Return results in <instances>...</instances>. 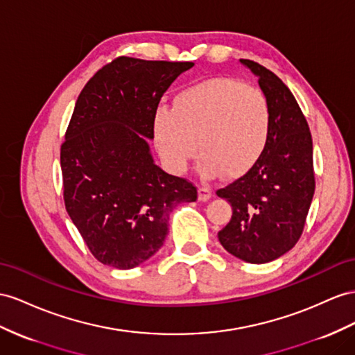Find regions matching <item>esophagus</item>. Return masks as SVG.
I'll use <instances>...</instances> for the list:
<instances>
[{
    "label": "esophagus",
    "instance_id": "1",
    "mask_svg": "<svg viewBox=\"0 0 355 355\" xmlns=\"http://www.w3.org/2000/svg\"><path fill=\"white\" fill-rule=\"evenodd\" d=\"M211 195H213L211 189H207V187H199V189H198V199H199V201H201V202L208 201V199L211 198Z\"/></svg>",
    "mask_w": 355,
    "mask_h": 355
}]
</instances>
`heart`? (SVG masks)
<instances>
[{"instance_id":"heart-1","label":"heart","mask_w":355,"mask_h":355,"mask_svg":"<svg viewBox=\"0 0 355 355\" xmlns=\"http://www.w3.org/2000/svg\"><path fill=\"white\" fill-rule=\"evenodd\" d=\"M272 127L264 91L239 79L214 78L181 89L172 107L153 115L151 138L172 174H184L199 151L205 178H240L264 154Z\"/></svg>"}]
</instances>
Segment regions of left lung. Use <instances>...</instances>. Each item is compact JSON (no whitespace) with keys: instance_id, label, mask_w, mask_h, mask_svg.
I'll return each instance as SVG.
<instances>
[{"instance_id":"1","label":"left lung","mask_w":355,"mask_h":355,"mask_svg":"<svg viewBox=\"0 0 355 355\" xmlns=\"http://www.w3.org/2000/svg\"><path fill=\"white\" fill-rule=\"evenodd\" d=\"M270 100L271 136L259 162L217 196L232 207L219 241L235 258L266 264L285 255L303 232L315 193L312 135L295 97L282 80L250 60H240Z\"/></svg>"}]
</instances>
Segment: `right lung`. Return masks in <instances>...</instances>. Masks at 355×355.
I'll return each mask as SVG.
<instances>
[{
	"instance_id": "1",
	"label": "right lung",
	"mask_w": 355,
	"mask_h": 355,
	"mask_svg": "<svg viewBox=\"0 0 355 355\" xmlns=\"http://www.w3.org/2000/svg\"><path fill=\"white\" fill-rule=\"evenodd\" d=\"M193 62L120 57L100 69L76 100L61 145L64 204L93 257L129 270L168 235L169 214L196 187L166 174L150 151L163 93Z\"/></svg>"
}]
</instances>
